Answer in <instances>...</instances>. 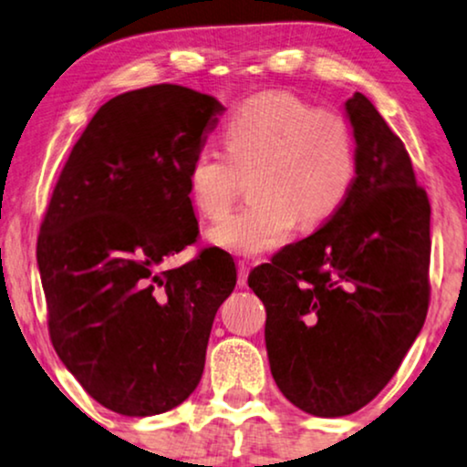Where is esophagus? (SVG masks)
I'll return each mask as SVG.
<instances>
[{
    "mask_svg": "<svg viewBox=\"0 0 467 467\" xmlns=\"http://www.w3.org/2000/svg\"><path fill=\"white\" fill-rule=\"evenodd\" d=\"M246 280H248V264L240 261V264H238V285L246 286Z\"/></svg>",
    "mask_w": 467,
    "mask_h": 467,
    "instance_id": "34e87169",
    "label": "esophagus"
}]
</instances>
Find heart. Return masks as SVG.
<instances>
[{"label": "heart", "mask_w": 467, "mask_h": 467, "mask_svg": "<svg viewBox=\"0 0 467 467\" xmlns=\"http://www.w3.org/2000/svg\"><path fill=\"white\" fill-rule=\"evenodd\" d=\"M225 150L202 144L187 170L189 197L219 219L251 174L254 200L208 232L234 254H261L289 238L296 221L310 227L329 219L355 182L357 144L342 114L318 110L289 91H264L235 108L223 127Z\"/></svg>", "instance_id": "b5f03b06"}]
</instances>
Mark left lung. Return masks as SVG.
<instances>
[{
    "mask_svg": "<svg viewBox=\"0 0 467 467\" xmlns=\"http://www.w3.org/2000/svg\"><path fill=\"white\" fill-rule=\"evenodd\" d=\"M347 112L353 189L308 238L248 274L265 306V347L286 400L344 417L393 379L430 308V200L406 146L366 95Z\"/></svg>",
    "mask_w": 467,
    "mask_h": 467,
    "instance_id": "obj_1",
    "label": "left lung"
}]
</instances>
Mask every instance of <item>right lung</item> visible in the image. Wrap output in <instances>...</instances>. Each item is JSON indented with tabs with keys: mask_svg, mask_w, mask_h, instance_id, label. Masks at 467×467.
Returning a JSON list of instances; mask_svg holds the SVG:
<instances>
[{
	"mask_svg": "<svg viewBox=\"0 0 467 467\" xmlns=\"http://www.w3.org/2000/svg\"><path fill=\"white\" fill-rule=\"evenodd\" d=\"M225 110L210 95L152 85L117 95L74 144L37 235L50 342L108 410L150 417L200 385L210 329L235 286L232 254L195 244L187 170Z\"/></svg>",
	"mask_w": 467,
	"mask_h": 467,
	"instance_id": "right-lung-1",
	"label": "right lung"
}]
</instances>
